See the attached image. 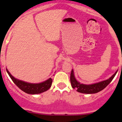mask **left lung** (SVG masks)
<instances>
[{
  "label": "left lung",
  "mask_w": 122,
  "mask_h": 122,
  "mask_svg": "<svg viewBox=\"0 0 122 122\" xmlns=\"http://www.w3.org/2000/svg\"><path fill=\"white\" fill-rule=\"evenodd\" d=\"M117 72V71L110 78L106 80L95 83V84L87 85L81 84L80 83L77 81V80L75 78L74 71L72 69L71 75H70V81H71V86H72V88L76 89V90L79 93H85V94H94V93H97L100 92L104 88H106L113 79Z\"/></svg>",
  "instance_id": "obj_1"
}]
</instances>
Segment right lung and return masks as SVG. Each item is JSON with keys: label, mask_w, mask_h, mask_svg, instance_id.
<instances>
[{"label": "right lung", "mask_w": 122, "mask_h": 122, "mask_svg": "<svg viewBox=\"0 0 122 122\" xmlns=\"http://www.w3.org/2000/svg\"><path fill=\"white\" fill-rule=\"evenodd\" d=\"M6 71L13 83L16 85L21 90L25 92L26 93H28V94H36L43 93V92L48 90L52 85V79L51 78H50L47 80L45 81L42 83L33 84V83H27V82H25L23 81L16 79L10 74V73L9 72L7 69Z\"/></svg>", "instance_id": "1"}]
</instances>
